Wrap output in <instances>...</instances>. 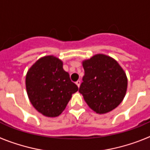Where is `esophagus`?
<instances>
[{
  "label": "esophagus",
  "instance_id": "1",
  "mask_svg": "<svg viewBox=\"0 0 150 150\" xmlns=\"http://www.w3.org/2000/svg\"><path fill=\"white\" fill-rule=\"evenodd\" d=\"M76 84L77 85L78 87H79V86H80V84H81V81H80V80H77V81L76 82Z\"/></svg>",
  "mask_w": 150,
  "mask_h": 150
}]
</instances>
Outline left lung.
<instances>
[{"label":"left lung","instance_id":"1","mask_svg":"<svg viewBox=\"0 0 150 150\" xmlns=\"http://www.w3.org/2000/svg\"><path fill=\"white\" fill-rule=\"evenodd\" d=\"M85 75L79 91L88 107L99 114L120 105L126 94L128 79L115 59L97 54L83 62Z\"/></svg>","mask_w":150,"mask_h":150}]
</instances>
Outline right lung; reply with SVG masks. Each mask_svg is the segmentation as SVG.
I'll return each mask as SVG.
<instances>
[{"mask_svg":"<svg viewBox=\"0 0 150 150\" xmlns=\"http://www.w3.org/2000/svg\"><path fill=\"white\" fill-rule=\"evenodd\" d=\"M25 85L30 103L48 117L59 116L78 91L77 86L63 69V62L53 55L40 58L30 67Z\"/></svg>","mask_w":150,"mask_h":150,"instance_id":"right-lung-1","label":"right lung"}]
</instances>
